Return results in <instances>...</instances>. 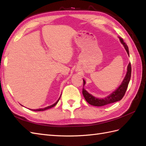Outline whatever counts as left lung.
<instances>
[{
    "instance_id": "8db88e82",
    "label": "left lung",
    "mask_w": 146,
    "mask_h": 146,
    "mask_svg": "<svg viewBox=\"0 0 146 146\" xmlns=\"http://www.w3.org/2000/svg\"><path fill=\"white\" fill-rule=\"evenodd\" d=\"M119 39L120 40L121 42H122V44L123 45V46H124V48L125 49L127 52V54L129 55L128 46H127L125 42L123 41L122 38H121L119 37ZM131 71H132L131 64L130 63L127 67V72L126 76L125 77L124 80H123V81L122 82V84H121L119 87L115 91L113 92L112 94H110V95H108V97H105L104 98H98L94 97V96H92L91 94H88V93L83 88L82 94H83V97H84V98H85L86 101L89 104L94 105V106L101 107V106H104V105H105L111 104V103H113V102L120 100L123 97V96H124L127 90V88L128 87L129 83L130 82V80H131ZM85 80H83V86L85 85Z\"/></svg>"
}]
</instances>
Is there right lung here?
<instances>
[{
  "label": "right lung",
  "mask_w": 146,
  "mask_h": 146,
  "mask_svg": "<svg viewBox=\"0 0 146 146\" xmlns=\"http://www.w3.org/2000/svg\"><path fill=\"white\" fill-rule=\"evenodd\" d=\"M60 98L58 99V100L56 102L55 104H54L53 105H51V106H49V107H46V108H39V109H36V110H34V111H43V110H47V109H49V108H52V107H53L54 106H55L57 104H58V101L60 100Z\"/></svg>",
  "instance_id": "obj_1"
}]
</instances>
